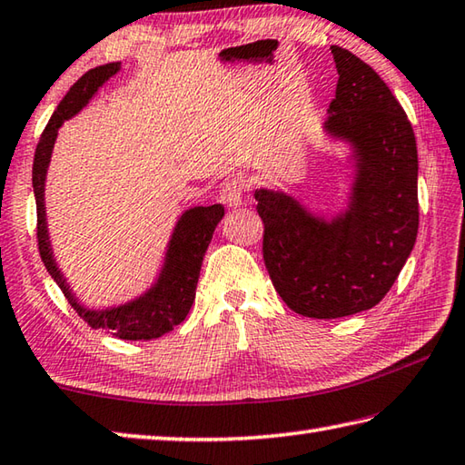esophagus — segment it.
<instances>
[{
  "label": "esophagus",
  "instance_id": "esophagus-1",
  "mask_svg": "<svg viewBox=\"0 0 465 465\" xmlns=\"http://www.w3.org/2000/svg\"><path fill=\"white\" fill-rule=\"evenodd\" d=\"M219 199L227 207H240L243 203V187L238 179H227L219 191Z\"/></svg>",
  "mask_w": 465,
  "mask_h": 465
}]
</instances>
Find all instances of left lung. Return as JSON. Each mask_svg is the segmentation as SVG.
<instances>
[{"label":"left lung","mask_w":465,"mask_h":465,"mask_svg":"<svg viewBox=\"0 0 465 465\" xmlns=\"http://www.w3.org/2000/svg\"><path fill=\"white\" fill-rule=\"evenodd\" d=\"M331 53L340 79L325 128L358 152L350 209L325 223L284 193H254L270 281L286 307L313 319L378 305L419 232V156L409 117L372 66L341 46Z\"/></svg>","instance_id":"8db88e82"}]
</instances>
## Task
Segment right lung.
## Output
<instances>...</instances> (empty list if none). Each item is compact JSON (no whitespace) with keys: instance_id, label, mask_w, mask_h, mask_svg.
Wrapping results in <instances>:
<instances>
[{"instance_id":"add662e5","label":"right lung","mask_w":465,"mask_h":465,"mask_svg":"<svg viewBox=\"0 0 465 465\" xmlns=\"http://www.w3.org/2000/svg\"><path fill=\"white\" fill-rule=\"evenodd\" d=\"M117 71H120V63H107L83 74L63 97L53 117L48 120L45 132H42L32 164V187L34 197H36V240L40 258L45 262L48 274L61 286L66 301L71 302V307L77 311L85 323H89L93 329H101L104 333L120 337V340L146 341L173 331V327L183 323L184 317L189 315L193 301H195L201 264H203L209 242L213 238L215 225L223 217V207L219 203L209 207H193L181 217L173 233L171 246H168L163 274H160L154 289L148 291L142 299L109 311H87L73 299L48 246L45 219L46 166L50 152H53L56 130L61 128V124L77 114L81 107H85L87 101L95 95V91Z\"/></svg>"}]
</instances>
